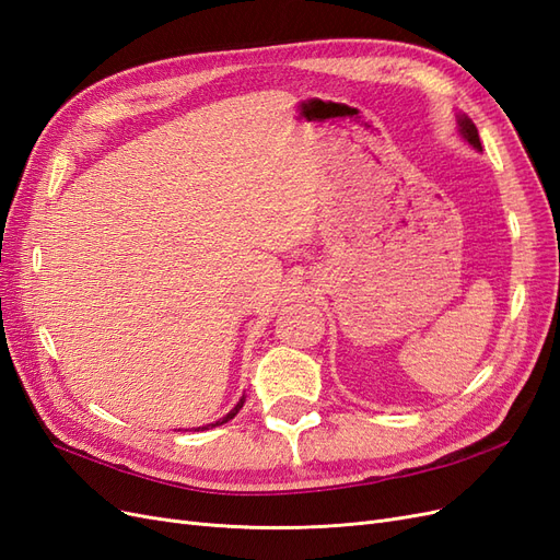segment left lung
<instances>
[{
    "instance_id": "left-lung-1",
    "label": "left lung",
    "mask_w": 560,
    "mask_h": 560,
    "mask_svg": "<svg viewBox=\"0 0 560 560\" xmlns=\"http://www.w3.org/2000/svg\"><path fill=\"white\" fill-rule=\"evenodd\" d=\"M455 118H457V132H460V138H463L465 142H469L474 149L481 151L479 130H477V126L471 124V118H469L467 114H463V112H457Z\"/></svg>"
}]
</instances>
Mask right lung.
I'll list each match as a JSON object with an SVG mask.
<instances>
[{
    "mask_svg": "<svg viewBox=\"0 0 560 560\" xmlns=\"http://www.w3.org/2000/svg\"><path fill=\"white\" fill-rule=\"evenodd\" d=\"M243 404H245V395L241 397V401L238 404H235L233 406V409L224 416V418H219V420H214V422H210V425H202V428H196V430H210V428H217V425H224V422H229L231 418H235V416H238V411L243 409Z\"/></svg>",
    "mask_w": 560,
    "mask_h": 560,
    "instance_id": "obj_1",
    "label": "right lung"
}]
</instances>
